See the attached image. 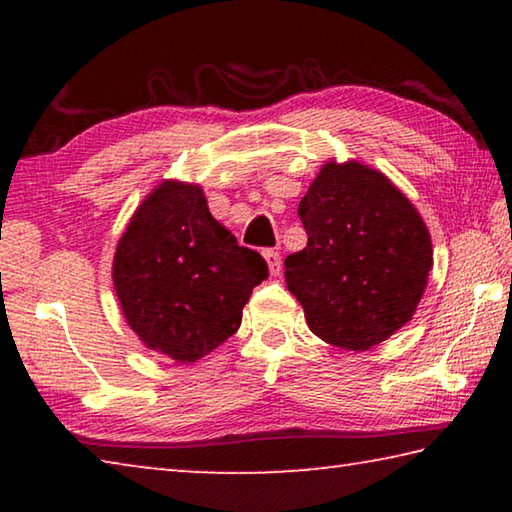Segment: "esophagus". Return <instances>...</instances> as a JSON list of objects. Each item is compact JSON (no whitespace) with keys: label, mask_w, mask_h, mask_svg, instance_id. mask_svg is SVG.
<instances>
[{"label":"esophagus","mask_w":512,"mask_h":512,"mask_svg":"<svg viewBox=\"0 0 512 512\" xmlns=\"http://www.w3.org/2000/svg\"><path fill=\"white\" fill-rule=\"evenodd\" d=\"M264 259H266V264H268V271H271V275H280V271H282V259H280V253H277V250H264Z\"/></svg>","instance_id":"esophagus-1"}]
</instances>
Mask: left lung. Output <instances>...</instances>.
Returning a JSON list of instances; mask_svg holds the SVG:
<instances>
[{"instance_id": "obj_1", "label": "left lung", "mask_w": 512, "mask_h": 512, "mask_svg": "<svg viewBox=\"0 0 512 512\" xmlns=\"http://www.w3.org/2000/svg\"><path fill=\"white\" fill-rule=\"evenodd\" d=\"M298 216L309 239L284 259V277L318 339L361 352L409 323L433 266L431 237L384 173L327 162Z\"/></svg>"}]
</instances>
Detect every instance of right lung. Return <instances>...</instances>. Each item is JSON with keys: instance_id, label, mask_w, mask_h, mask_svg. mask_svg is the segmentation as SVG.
I'll use <instances>...</instances> for the list:
<instances>
[{"instance_id": "1", "label": "right lung", "mask_w": 512, "mask_h": 512, "mask_svg": "<svg viewBox=\"0 0 512 512\" xmlns=\"http://www.w3.org/2000/svg\"><path fill=\"white\" fill-rule=\"evenodd\" d=\"M268 277L207 210L203 189L164 180L137 207L112 262L126 323L146 348L192 363L228 341L250 293Z\"/></svg>"}]
</instances>
